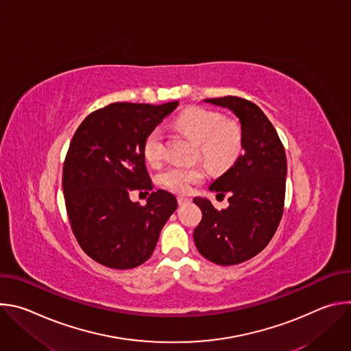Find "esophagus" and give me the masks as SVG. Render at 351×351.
<instances>
[{"label": "esophagus", "instance_id": "esophagus-1", "mask_svg": "<svg viewBox=\"0 0 351 351\" xmlns=\"http://www.w3.org/2000/svg\"><path fill=\"white\" fill-rule=\"evenodd\" d=\"M190 202H191L190 197H186V195H179V197H178L179 206H184V204H187V203H190Z\"/></svg>", "mask_w": 351, "mask_h": 351}]
</instances>
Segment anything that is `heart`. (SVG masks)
<instances>
[{"label": "heart", "instance_id": "obj_1", "mask_svg": "<svg viewBox=\"0 0 351 351\" xmlns=\"http://www.w3.org/2000/svg\"><path fill=\"white\" fill-rule=\"evenodd\" d=\"M182 132L197 141V153L213 168L225 169L239 157L243 145L241 130L230 119H223L218 112L193 107L183 111L175 121ZM164 130L156 128L143 143V156L152 165H158L164 158ZM206 178V168L199 164H176L160 175V182L169 190L187 193L193 184Z\"/></svg>", "mask_w": 351, "mask_h": 351}]
</instances>
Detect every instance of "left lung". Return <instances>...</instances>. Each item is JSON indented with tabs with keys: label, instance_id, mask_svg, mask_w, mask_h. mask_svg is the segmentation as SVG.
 <instances>
[{
	"label": "left lung",
	"instance_id": "8db88e82",
	"mask_svg": "<svg viewBox=\"0 0 351 351\" xmlns=\"http://www.w3.org/2000/svg\"><path fill=\"white\" fill-rule=\"evenodd\" d=\"M206 101L239 118L244 153L210 186L218 195L229 194L226 210L218 211L207 198L193 199L203 213L193 237L199 254L211 263L236 265L261 253L279 226L287 173L285 147L254 103L234 95Z\"/></svg>",
	"mask_w": 351,
	"mask_h": 351
}]
</instances>
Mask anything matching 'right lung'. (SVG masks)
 Returning <instances> with one entry per match:
<instances>
[{
  "mask_svg": "<svg viewBox=\"0 0 351 351\" xmlns=\"http://www.w3.org/2000/svg\"><path fill=\"white\" fill-rule=\"evenodd\" d=\"M178 106L112 103L87 115L75 132L62 189L72 232L95 263L112 269L141 265L176 211L172 193L153 191L143 143ZM134 189L152 191L145 206L128 198Z\"/></svg>",
  "mask_w": 351,
  "mask_h": 351,
  "instance_id": "right-lung-1",
  "label": "right lung"
}]
</instances>
